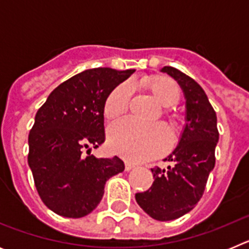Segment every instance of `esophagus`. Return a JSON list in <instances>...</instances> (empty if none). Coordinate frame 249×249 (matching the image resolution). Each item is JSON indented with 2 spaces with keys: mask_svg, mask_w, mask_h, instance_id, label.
Listing matches in <instances>:
<instances>
[{
  "mask_svg": "<svg viewBox=\"0 0 249 249\" xmlns=\"http://www.w3.org/2000/svg\"><path fill=\"white\" fill-rule=\"evenodd\" d=\"M132 168H135V166H133V164H131L129 162H126V163H124V169H126L127 172H128V171H131Z\"/></svg>",
  "mask_w": 249,
  "mask_h": 249,
  "instance_id": "1",
  "label": "esophagus"
}]
</instances>
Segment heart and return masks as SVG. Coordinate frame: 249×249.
Returning a JSON list of instances; mask_svg holds the SVG:
<instances>
[{
	"instance_id": "1",
	"label": "heart",
	"mask_w": 249,
	"mask_h": 249,
	"mask_svg": "<svg viewBox=\"0 0 249 249\" xmlns=\"http://www.w3.org/2000/svg\"><path fill=\"white\" fill-rule=\"evenodd\" d=\"M142 85L152 92L156 100L163 107H173L179 102V87L167 76L147 77ZM132 83L124 82L117 86L105 102L103 113L107 120H114L128 109L132 96ZM171 127L179 128L181 120L169 108L164 111ZM108 144L112 151L131 162H142L162 155L171 144L169 132L163 124L144 126L133 120H121L108 128Z\"/></svg>"
}]
</instances>
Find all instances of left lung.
<instances>
[{"label":"left lung","instance_id":"1","mask_svg":"<svg viewBox=\"0 0 249 249\" xmlns=\"http://www.w3.org/2000/svg\"><path fill=\"white\" fill-rule=\"evenodd\" d=\"M160 71L181 86L186 98V126L178 146L166 158L172 164L152 168L155 181L148 191L136 193V201L152 218L164 222L184 215L202 198L214 168L219 133L215 112L201 86L171 66Z\"/></svg>","mask_w":249,"mask_h":249}]
</instances>
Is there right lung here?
I'll return each instance as SVG.
<instances>
[{
    "label": "right lung",
    "mask_w": 249,
    "mask_h": 249,
    "mask_svg": "<svg viewBox=\"0 0 249 249\" xmlns=\"http://www.w3.org/2000/svg\"><path fill=\"white\" fill-rule=\"evenodd\" d=\"M133 72L86 70L56 87L37 111L28 135V164L39 197L57 214L81 218L91 213L107 179L124 171L117 156L97 158L91 148L105 142L108 94Z\"/></svg>",
    "instance_id": "1"
}]
</instances>
